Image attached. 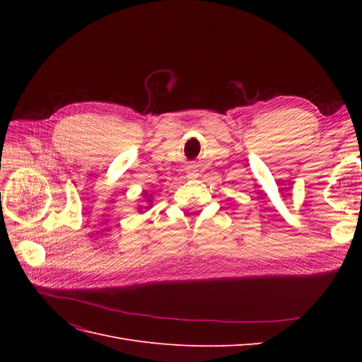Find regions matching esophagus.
Instances as JSON below:
<instances>
[{"mask_svg":"<svg viewBox=\"0 0 362 362\" xmlns=\"http://www.w3.org/2000/svg\"><path fill=\"white\" fill-rule=\"evenodd\" d=\"M192 175V177H194V173H190Z\"/></svg>","mask_w":362,"mask_h":362,"instance_id":"34e87169","label":"esophagus"}]
</instances>
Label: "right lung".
Wrapping results in <instances>:
<instances>
[{
	"mask_svg": "<svg viewBox=\"0 0 362 362\" xmlns=\"http://www.w3.org/2000/svg\"><path fill=\"white\" fill-rule=\"evenodd\" d=\"M148 201H149V202H151V199H148Z\"/></svg>",
	"mask_w": 362,
	"mask_h": 362,
	"instance_id": "right-lung-1",
	"label": "right lung"
}]
</instances>
